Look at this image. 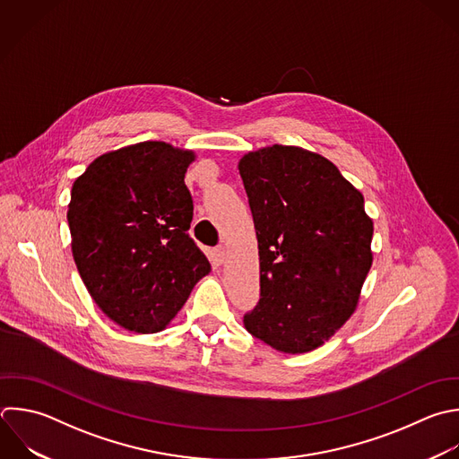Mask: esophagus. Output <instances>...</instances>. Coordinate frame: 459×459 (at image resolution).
I'll return each instance as SVG.
<instances>
[{
  "instance_id": "1",
  "label": "esophagus",
  "mask_w": 459,
  "mask_h": 459,
  "mask_svg": "<svg viewBox=\"0 0 459 459\" xmlns=\"http://www.w3.org/2000/svg\"><path fill=\"white\" fill-rule=\"evenodd\" d=\"M213 260L217 264H224V260H226V247L224 246H219V247L213 249Z\"/></svg>"
}]
</instances>
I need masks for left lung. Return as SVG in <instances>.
Masks as SVG:
<instances>
[{
	"label": "left lung",
	"mask_w": 459,
	"mask_h": 459,
	"mask_svg": "<svg viewBox=\"0 0 459 459\" xmlns=\"http://www.w3.org/2000/svg\"><path fill=\"white\" fill-rule=\"evenodd\" d=\"M238 170L260 256V301L246 330L278 351H310L351 316L371 267L364 197L332 161L299 147L249 152Z\"/></svg>",
	"instance_id": "obj_1"
}]
</instances>
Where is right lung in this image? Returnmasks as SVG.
Listing matches in <instances>:
<instances>
[{"label": "right lung", "instance_id": "1", "mask_svg": "<svg viewBox=\"0 0 459 459\" xmlns=\"http://www.w3.org/2000/svg\"><path fill=\"white\" fill-rule=\"evenodd\" d=\"M192 151L142 142L97 158L75 179L68 206L72 251L95 303L136 333L163 330L210 273L188 235L185 185Z\"/></svg>", "mask_w": 459, "mask_h": 459}]
</instances>
